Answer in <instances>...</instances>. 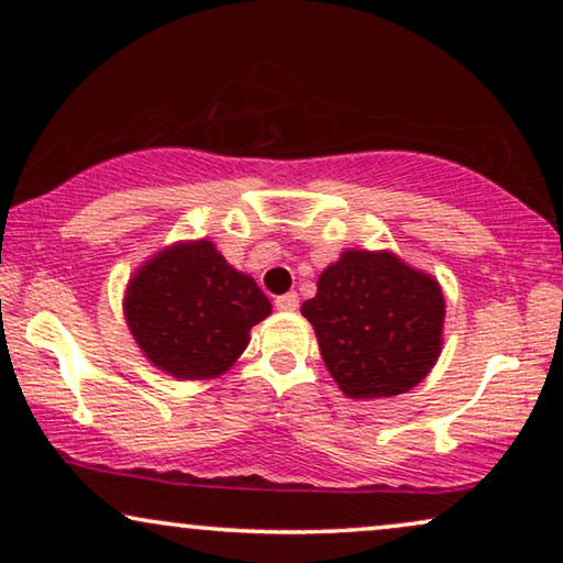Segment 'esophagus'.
I'll return each instance as SVG.
<instances>
[{
  "mask_svg": "<svg viewBox=\"0 0 563 563\" xmlns=\"http://www.w3.org/2000/svg\"><path fill=\"white\" fill-rule=\"evenodd\" d=\"M274 305H276V310H282V312H295L299 307V295L297 291H287V295L276 297Z\"/></svg>",
  "mask_w": 563,
  "mask_h": 563,
  "instance_id": "obj_1",
  "label": "esophagus"
}]
</instances>
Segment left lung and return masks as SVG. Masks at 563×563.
Instances as JSON below:
<instances>
[{
  "label": "left lung",
  "instance_id": "obj_1",
  "mask_svg": "<svg viewBox=\"0 0 563 563\" xmlns=\"http://www.w3.org/2000/svg\"><path fill=\"white\" fill-rule=\"evenodd\" d=\"M302 314L330 376L353 399L402 395L441 353V287L391 253L345 251L320 274Z\"/></svg>",
  "mask_w": 563,
  "mask_h": 563
}]
</instances>
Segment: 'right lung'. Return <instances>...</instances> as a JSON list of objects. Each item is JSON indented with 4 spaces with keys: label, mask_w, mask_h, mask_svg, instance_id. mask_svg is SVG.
<instances>
[{
    "label": "right lung",
    "mask_w": 563,
    "mask_h": 563,
    "mask_svg": "<svg viewBox=\"0 0 563 563\" xmlns=\"http://www.w3.org/2000/svg\"><path fill=\"white\" fill-rule=\"evenodd\" d=\"M272 312L258 284L235 272L210 241L161 251L128 284L125 318L151 364L176 379H210L249 345Z\"/></svg>",
    "instance_id": "1"
}]
</instances>
